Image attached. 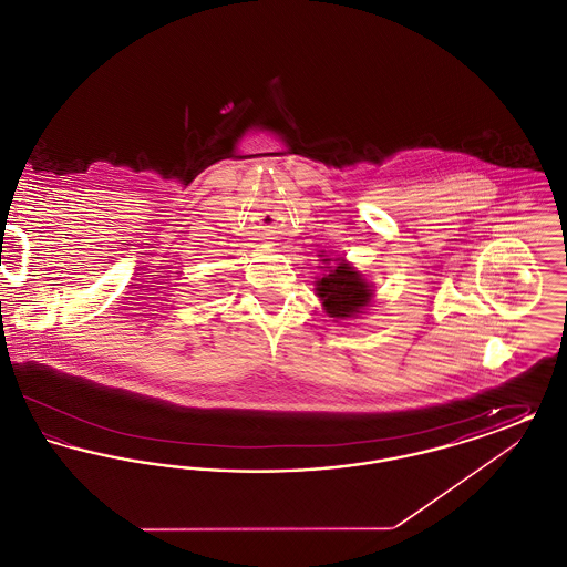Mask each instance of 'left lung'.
Here are the masks:
<instances>
[{"mask_svg": "<svg viewBox=\"0 0 567 567\" xmlns=\"http://www.w3.org/2000/svg\"><path fill=\"white\" fill-rule=\"evenodd\" d=\"M319 297L323 299L324 310L329 317L344 319L357 315L363 306L370 303L372 291L359 271L352 270L349 264L333 266L317 282Z\"/></svg>", "mask_w": 567, "mask_h": 567, "instance_id": "obj_1", "label": "left lung"}]
</instances>
